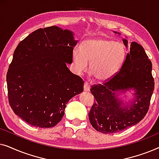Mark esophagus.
<instances>
[{"mask_svg": "<svg viewBox=\"0 0 159 159\" xmlns=\"http://www.w3.org/2000/svg\"><path fill=\"white\" fill-rule=\"evenodd\" d=\"M84 91L90 90V84H89L88 82H85L84 83Z\"/></svg>", "mask_w": 159, "mask_h": 159, "instance_id": "obj_1", "label": "esophagus"}]
</instances>
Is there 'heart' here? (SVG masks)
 <instances>
[{"instance_id":"b5f03b06","label":"heart","mask_w":159,"mask_h":159,"mask_svg":"<svg viewBox=\"0 0 159 159\" xmlns=\"http://www.w3.org/2000/svg\"><path fill=\"white\" fill-rule=\"evenodd\" d=\"M126 49L120 43L105 38L89 39L81 48L72 51V64L75 71L81 74L86 71L88 63L90 73L98 82H106L112 78L122 66Z\"/></svg>"}]
</instances>
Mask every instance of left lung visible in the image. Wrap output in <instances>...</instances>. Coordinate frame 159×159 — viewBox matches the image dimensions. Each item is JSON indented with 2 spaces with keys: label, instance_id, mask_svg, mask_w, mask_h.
Segmentation results:
<instances>
[{
  "label": "left lung",
  "instance_id": "obj_1",
  "mask_svg": "<svg viewBox=\"0 0 159 159\" xmlns=\"http://www.w3.org/2000/svg\"><path fill=\"white\" fill-rule=\"evenodd\" d=\"M123 42L127 47V40ZM154 85L151 60L140 44L132 42L120 70L103 84L91 86L95 99L89 113L91 125L98 132L111 134L140 122L148 111ZM129 89L136 91V99L121 107L115 93Z\"/></svg>",
  "mask_w": 159,
  "mask_h": 159
}]
</instances>
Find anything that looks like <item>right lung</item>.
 I'll return each mask as SVG.
<instances>
[{"label": "right lung", "instance_id": "1", "mask_svg": "<svg viewBox=\"0 0 159 159\" xmlns=\"http://www.w3.org/2000/svg\"><path fill=\"white\" fill-rule=\"evenodd\" d=\"M77 43L70 30L52 26L32 32L15 49L6 75L8 102L31 126L53 127L69 100L83 91V80L66 66Z\"/></svg>", "mask_w": 159, "mask_h": 159}]
</instances>
